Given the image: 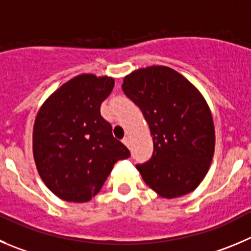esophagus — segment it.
<instances>
[{
	"label": "esophagus",
	"instance_id": "obj_1",
	"mask_svg": "<svg viewBox=\"0 0 251 251\" xmlns=\"http://www.w3.org/2000/svg\"><path fill=\"white\" fill-rule=\"evenodd\" d=\"M122 142H123L124 145H127V147H129V138H128V137L123 138V140H122Z\"/></svg>",
	"mask_w": 251,
	"mask_h": 251
}]
</instances>
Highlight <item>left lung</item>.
<instances>
[{
    "instance_id": "8db88e82",
    "label": "left lung",
    "mask_w": 251,
    "mask_h": 251,
    "mask_svg": "<svg viewBox=\"0 0 251 251\" xmlns=\"http://www.w3.org/2000/svg\"><path fill=\"white\" fill-rule=\"evenodd\" d=\"M122 90L140 108L154 143L151 157L137 165L144 182L165 199L195 190L214 151L213 119L199 90L166 66L134 71Z\"/></svg>"
}]
</instances>
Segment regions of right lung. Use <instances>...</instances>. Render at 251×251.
Listing matches in <instances>:
<instances>
[{
	"label": "right lung",
	"mask_w": 251,
	"mask_h": 251,
	"mask_svg": "<svg viewBox=\"0 0 251 251\" xmlns=\"http://www.w3.org/2000/svg\"><path fill=\"white\" fill-rule=\"evenodd\" d=\"M113 86L114 80L107 76H76L38 112L33 132L35 164L48 188L61 200H91L114 164L130 156L100 112Z\"/></svg>",
	"instance_id": "add662e5"
}]
</instances>
